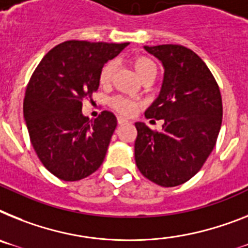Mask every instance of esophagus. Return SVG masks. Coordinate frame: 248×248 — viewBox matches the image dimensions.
<instances>
[{
  "mask_svg": "<svg viewBox=\"0 0 248 248\" xmlns=\"http://www.w3.org/2000/svg\"><path fill=\"white\" fill-rule=\"evenodd\" d=\"M117 122H118V124H127L128 121L126 120V118H124V117H118Z\"/></svg>",
  "mask_w": 248,
  "mask_h": 248,
  "instance_id": "obj_1",
  "label": "esophagus"
}]
</instances>
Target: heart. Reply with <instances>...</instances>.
I'll list each match as a JSON object with an SVG mask.
<instances>
[{
	"label": "heart",
	"mask_w": 248,
	"mask_h": 248,
	"mask_svg": "<svg viewBox=\"0 0 248 248\" xmlns=\"http://www.w3.org/2000/svg\"><path fill=\"white\" fill-rule=\"evenodd\" d=\"M131 64H132L135 72L137 73V76L140 77L141 80L149 78V77H155L156 73H157V66H156L155 62L146 55H136L131 59ZM114 70H116V63L113 60L107 62L99 72V84H109L114 74ZM109 106L122 116H132L139 109L141 103L139 101L124 97V95H116V97L109 99Z\"/></svg>",
	"instance_id": "obj_1"
}]
</instances>
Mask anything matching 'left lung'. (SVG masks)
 <instances>
[{"instance_id":"1","label":"left lung","mask_w":248,"mask_h":248,"mask_svg":"<svg viewBox=\"0 0 248 248\" xmlns=\"http://www.w3.org/2000/svg\"><path fill=\"white\" fill-rule=\"evenodd\" d=\"M164 65L161 92L145 112L164 120L163 131L136 122L135 161L145 178L161 186L184 184L202 169L222 124L218 83L201 58L174 44L145 46Z\"/></svg>"}]
</instances>
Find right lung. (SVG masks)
<instances>
[{"label": "right lung", "instance_id": "1", "mask_svg": "<svg viewBox=\"0 0 248 248\" xmlns=\"http://www.w3.org/2000/svg\"><path fill=\"white\" fill-rule=\"evenodd\" d=\"M128 43L69 40L50 50L29 80L24 117L37 157L53 175L77 182L98 169L117 126L112 112L89 121L84 99L98 91L99 72Z\"/></svg>", "mask_w": 248, "mask_h": 248}]
</instances>
